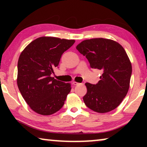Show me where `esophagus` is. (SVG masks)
Listing matches in <instances>:
<instances>
[{
    "label": "esophagus",
    "instance_id": "esophagus-1",
    "mask_svg": "<svg viewBox=\"0 0 147 147\" xmlns=\"http://www.w3.org/2000/svg\"><path fill=\"white\" fill-rule=\"evenodd\" d=\"M72 84H73L74 86H78V85H79V84H81L78 83V82H73V83Z\"/></svg>",
    "mask_w": 147,
    "mask_h": 147
}]
</instances>
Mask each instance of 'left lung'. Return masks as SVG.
<instances>
[{"label": "left lung", "instance_id": "1", "mask_svg": "<svg viewBox=\"0 0 147 147\" xmlns=\"http://www.w3.org/2000/svg\"><path fill=\"white\" fill-rule=\"evenodd\" d=\"M76 49L86 56L90 67L102 72L98 84H85L84 103L99 113L114 110L125 98L130 86L132 65L125 50L116 41L104 38L84 40Z\"/></svg>", "mask_w": 147, "mask_h": 147}]
</instances>
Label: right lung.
Listing matches in <instances>:
<instances>
[{"label": "right lung", "instance_id": "1", "mask_svg": "<svg viewBox=\"0 0 147 147\" xmlns=\"http://www.w3.org/2000/svg\"><path fill=\"white\" fill-rule=\"evenodd\" d=\"M74 43L72 39L41 37L21 52L17 65V86L24 100L37 113L51 115L63 107L71 84L54 79L51 74L62 54Z\"/></svg>", "mask_w": 147, "mask_h": 147}]
</instances>
